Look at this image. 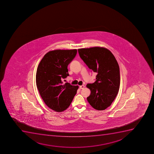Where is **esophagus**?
I'll list each match as a JSON object with an SVG mask.
<instances>
[{
  "label": "esophagus",
  "mask_w": 154,
  "mask_h": 154,
  "mask_svg": "<svg viewBox=\"0 0 154 154\" xmlns=\"http://www.w3.org/2000/svg\"><path fill=\"white\" fill-rule=\"evenodd\" d=\"M84 87H85V86H84V85H81L80 86L79 88L80 89H82L84 88Z\"/></svg>",
  "instance_id": "34e87169"
}]
</instances>
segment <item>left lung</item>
<instances>
[{
    "label": "left lung",
    "mask_w": 154,
    "mask_h": 154,
    "mask_svg": "<svg viewBox=\"0 0 154 154\" xmlns=\"http://www.w3.org/2000/svg\"><path fill=\"white\" fill-rule=\"evenodd\" d=\"M80 57L92 71L97 73L96 81L87 84L91 93L87 100L93 108L103 110L111 105L120 86L119 67L108 49L93 47L78 50Z\"/></svg>",
    "instance_id": "obj_1"
}]
</instances>
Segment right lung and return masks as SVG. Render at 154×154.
Here are the masks:
<instances>
[{"label": "right lung", "mask_w": 154, "mask_h": 154, "mask_svg": "<svg viewBox=\"0 0 154 154\" xmlns=\"http://www.w3.org/2000/svg\"><path fill=\"white\" fill-rule=\"evenodd\" d=\"M77 52L76 49L50 51L37 68L36 84L40 95L46 105L57 112L64 111L70 106L78 89V86L62 82L69 76L67 67Z\"/></svg>", "instance_id": "1"}]
</instances>
